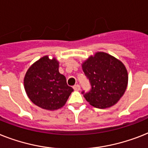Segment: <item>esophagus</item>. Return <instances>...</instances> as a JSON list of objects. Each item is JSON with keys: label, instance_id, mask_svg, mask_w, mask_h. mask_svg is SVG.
<instances>
[{"label": "esophagus", "instance_id": "1", "mask_svg": "<svg viewBox=\"0 0 148 148\" xmlns=\"http://www.w3.org/2000/svg\"><path fill=\"white\" fill-rule=\"evenodd\" d=\"M73 88H74V90H80V86L79 84H76L74 85V86H73Z\"/></svg>", "mask_w": 148, "mask_h": 148}]
</instances>
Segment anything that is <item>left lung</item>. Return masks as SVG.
Returning a JSON list of instances; mask_svg holds the SVG:
<instances>
[{"label":"left lung","instance_id":"left-lung-1","mask_svg":"<svg viewBox=\"0 0 148 148\" xmlns=\"http://www.w3.org/2000/svg\"><path fill=\"white\" fill-rule=\"evenodd\" d=\"M91 90L82 93L91 106L106 109L115 105L125 92L128 72L121 61L105 52H97L82 64Z\"/></svg>","mask_w":148,"mask_h":148}]
</instances>
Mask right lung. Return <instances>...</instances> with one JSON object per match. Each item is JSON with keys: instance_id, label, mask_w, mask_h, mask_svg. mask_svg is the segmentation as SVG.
<instances>
[{"instance_id": "right-lung-1", "label": "right lung", "mask_w": 148, "mask_h": 148, "mask_svg": "<svg viewBox=\"0 0 148 148\" xmlns=\"http://www.w3.org/2000/svg\"><path fill=\"white\" fill-rule=\"evenodd\" d=\"M56 58L44 56L29 67L24 77V88L31 101L47 110L62 108L73 88L67 84L66 77L60 74Z\"/></svg>"}]
</instances>
